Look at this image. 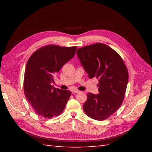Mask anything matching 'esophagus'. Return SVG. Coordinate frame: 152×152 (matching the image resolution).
I'll return each mask as SVG.
<instances>
[{"mask_svg":"<svg viewBox=\"0 0 152 152\" xmlns=\"http://www.w3.org/2000/svg\"><path fill=\"white\" fill-rule=\"evenodd\" d=\"M78 92H79L78 90H72V93H73V94H74V93H77Z\"/></svg>","mask_w":152,"mask_h":152,"instance_id":"34e87169","label":"esophagus"}]
</instances>
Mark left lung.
<instances>
[{"mask_svg":"<svg viewBox=\"0 0 152 152\" xmlns=\"http://www.w3.org/2000/svg\"><path fill=\"white\" fill-rule=\"evenodd\" d=\"M89 78L99 80V94L89 93L83 106L86 115L102 121L120 107L128 83V71L119 55L107 45L96 43L76 51Z\"/></svg>","mask_w":152,"mask_h":152,"instance_id":"obj_1","label":"left lung"}]
</instances>
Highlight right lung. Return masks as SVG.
Wrapping results in <instances>:
<instances>
[{
  "label": "right lung",
  "instance_id": "obj_1",
  "mask_svg": "<svg viewBox=\"0 0 152 152\" xmlns=\"http://www.w3.org/2000/svg\"><path fill=\"white\" fill-rule=\"evenodd\" d=\"M76 47L48 45L40 48L28 59L24 75V93L35 112L46 118L60 115L71 95L68 90L51 85L64 64L74 57Z\"/></svg>",
  "mask_w": 152,
  "mask_h": 152
}]
</instances>
